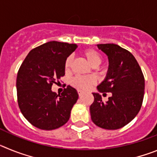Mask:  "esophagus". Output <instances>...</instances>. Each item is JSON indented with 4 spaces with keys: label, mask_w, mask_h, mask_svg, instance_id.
<instances>
[{
    "label": "esophagus",
    "mask_w": 157,
    "mask_h": 157,
    "mask_svg": "<svg viewBox=\"0 0 157 157\" xmlns=\"http://www.w3.org/2000/svg\"><path fill=\"white\" fill-rule=\"evenodd\" d=\"M77 92H78V96H79V97H82V94H83L82 91L79 90H78Z\"/></svg>",
    "instance_id": "1"
}]
</instances>
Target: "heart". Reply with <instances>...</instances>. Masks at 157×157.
Segmentation results:
<instances>
[{
    "label": "heart",
    "instance_id": "heart-1",
    "mask_svg": "<svg viewBox=\"0 0 157 157\" xmlns=\"http://www.w3.org/2000/svg\"><path fill=\"white\" fill-rule=\"evenodd\" d=\"M82 55L88 63L94 67L99 66L102 62V56L101 54L94 48H86L82 52ZM72 65V59L68 56L65 59L64 70L66 72L70 71ZM96 83L95 78L93 76H76L71 82V84L75 88L82 90H87Z\"/></svg>",
    "mask_w": 157,
    "mask_h": 157
}]
</instances>
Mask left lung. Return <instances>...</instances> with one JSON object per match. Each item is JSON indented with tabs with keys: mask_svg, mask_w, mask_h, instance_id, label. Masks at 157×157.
I'll return each mask as SVG.
<instances>
[{
	"mask_svg": "<svg viewBox=\"0 0 157 157\" xmlns=\"http://www.w3.org/2000/svg\"><path fill=\"white\" fill-rule=\"evenodd\" d=\"M98 48L109 57L106 78L98 86L99 92L111 93L104 102L98 93L90 107L91 120L98 127L117 130L128 124L141 109L145 93V78L134 56L116 44H100Z\"/></svg>",
	"mask_w": 157,
	"mask_h": 157,
	"instance_id": "obj_1",
	"label": "left lung"
}]
</instances>
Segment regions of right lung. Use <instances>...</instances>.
I'll return each instance as SVG.
<instances>
[{"label":"right lung","mask_w":157,"mask_h":157,"mask_svg":"<svg viewBox=\"0 0 157 157\" xmlns=\"http://www.w3.org/2000/svg\"><path fill=\"white\" fill-rule=\"evenodd\" d=\"M76 44L48 41L30 51L18 71L16 78L19 108L27 121L41 130H55L70 118L78 94L67 86L61 94L52 91L64 75V62Z\"/></svg>","instance_id":"right-lung-1"}]
</instances>
